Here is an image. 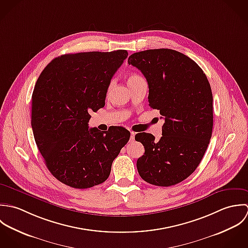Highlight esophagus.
Returning a JSON list of instances; mask_svg holds the SVG:
<instances>
[{
  "mask_svg": "<svg viewBox=\"0 0 248 248\" xmlns=\"http://www.w3.org/2000/svg\"><path fill=\"white\" fill-rule=\"evenodd\" d=\"M135 132H131L130 133V142H134V140H135Z\"/></svg>",
  "mask_w": 248,
  "mask_h": 248,
  "instance_id": "1",
  "label": "esophagus"
}]
</instances>
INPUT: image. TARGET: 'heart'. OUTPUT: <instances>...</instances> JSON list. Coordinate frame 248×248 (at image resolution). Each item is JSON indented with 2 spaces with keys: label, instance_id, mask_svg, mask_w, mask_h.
I'll use <instances>...</instances> for the list:
<instances>
[{
  "label": "heart",
  "instance_id": "obj_1",
  "mask_svg": "<svg viewBox=\"0 0 248 248\" xmlns=\"http://www.w3.org/2000/svg\"><path fill=\"white\" fill-rule=\"evenodd\" d=\"M139 78H141V77L138 76V75H135V74H131V75H129L127 77V83H129V82H131V81H133V80H135V79H137Z\"/></svg>",
  "mask_w": 248,
  "mask_h": 248
}]
</instances>
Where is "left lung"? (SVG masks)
<instances>
[{
    "label": "left lung",
    "mask_w": 248,
    "mask_h": 248,
    "mask_svg": "<svg viewBox=\"0 0 248 248\" xmlns=\"http://www.w3.org/2000/svg\"><path fill=\"white\" fill-rule=\"evenodd\" d=\"M128 64L149 84V106L165 123L162 137L135 135L145 147L137 160L140 176L149 184L169 187L185 180L198 168L213 130V95L206 75L187 55L170 49L135 52Z\"/></svg>",
    "instance_id": "obj_1"
}]
</instances>
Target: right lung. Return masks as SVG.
<instances>
[{
  "label": "right lung",
  "mask_w": 248,
  "mask_h": 248,
  "mask_svg": "<svg viewBox=\"0 0 248 248\" xmlns=\"http://www.w3.org/2000/svg\"><path fill=\"white\" fill-rule=\"evenodd\" d=\"M125 50L64 54L39 76L31 97L34 140L50 173L76 189L103 183L130 138L122 126L89 129L90 113L105 104L111 78Z\"/></svg>",
  "instance_id": "add662e5"
}]
</instances>
